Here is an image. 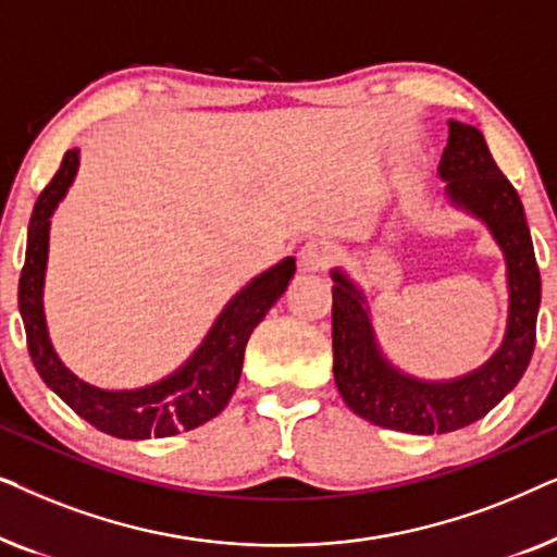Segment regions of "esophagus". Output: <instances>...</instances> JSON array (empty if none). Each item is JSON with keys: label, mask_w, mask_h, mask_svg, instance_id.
Returning a JSON list of instances; mask_svg holds the SVG:
<instances>
[{"label": "esophagus", "mask_w": 557, "mask_h": 557, "mask_svg": "<svg viewBox=\"0 0 557 557\" xmlns=\"http://www.w3.org/2000/svg\"><path fill=\"white\" fill-rule=\"evenodd\" d=\"M334 253H337V248L332 240L314 238L299 250V265L304 271H324L334 261Z\"/></svg>", "instance_id": "34e87169"}]
</instances>
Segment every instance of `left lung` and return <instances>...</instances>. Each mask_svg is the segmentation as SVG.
<instances>
[{"instance_id": "8db88e82", "label": "left lung", "mask_w": 557, "mask_h": 557, "mask_svg": "<svg viewBox=\"0 0 557 557\" xmlns=\"http://www.w3.org/2000/svg\"><path fill=\"white\" fill-rule=\"evenodd\" d=\"M438 177L446 182L451 205L482 220L505 253L507 332L482 368L438 383L393 368L375 339L364 294L345 271H332L334 380L342 400L364 421L418 436L448 433L479 421L520 383L535 349L540 309V271L520 195L499 172L479 128L448 121Z\"/></svg>"}]
</instances>
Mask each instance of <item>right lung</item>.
<instances>
[{
  "label": "right lung",
  "instance_id": "add662e5",
  "mask_svg": "<svg viewBox=\"0 0 557 557\" xmlns=\"http://www.w3.org/2000/svg\"><path fill=\"white\" fill-rule=\"evenodd\" d=\"M78 149L65 151L63 164L37 197L27 231V253L20 273V314L27 332V349L45 385L60 395L83 421L116 438H164L208 423L227 406L240 380L243 355L250 332L265 317L296 271L294 258L263 271L240 288L220 311L208 337L172 375L136 391H103L83 383L60 362L52 349L42 309L45 265H48L50 218L78 172Z\"/></svg>",
  "mask_w": 557,
  "mask_h": 557
}]
</instances>
